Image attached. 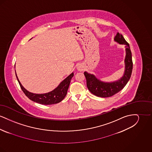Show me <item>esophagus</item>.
Instances as JSON below:
<instances>
[{"label": "esophagus", "instance_id": "esophagus-1", "mask_svg": "<svg viewBox=\"0 0 152 152\" xmlns=\"http://www.w3.org/2000/svg\"><path fill=\"white\" fill-rule=\"evenodd\" d=\"M77 69L79 71H81V70H83V68H82V67L81 66H77Z\"/></svg>", "mask_w": 152, "mask_h": 152}]
</instances>
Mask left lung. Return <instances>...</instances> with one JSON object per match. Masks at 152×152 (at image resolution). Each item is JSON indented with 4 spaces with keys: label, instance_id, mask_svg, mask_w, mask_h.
<instances>
[{
    "label": "left lung",
    "instance_id": "obj_1",
    "mask_svg": "<svg viewBox=\"0 0 152 152\" xmlns=\"http://www.w3.org/2000/svg\"><path fill=\"white\" fill-rule=\"evenodd\" d=\"M114 40L117 43L125 45V69L123 76L120 79L112 82H104L97 79L94 74H91L86 71L84 73L87 80L88 89L92 94L98 97H109L120 92L128 83L132 72L133 62L129 44L125 40L123 35L118 32L117 33Z\"/></svg>",
    "mask_w": 152,
    "mask_h": 152
}]
</instances>
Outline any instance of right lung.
I'll list each match as a JSON object with an SVG mask.
<instances>
[{"label": "right lung", "mask_w": 152, "mask_h": 152, "mask_svg": "<svg viewBox=\"0 0 152 152\" xmlns=\"http://www.w3.org/2000/svg\"><path fill=\"white\" fill-rule=\"evenodd\" d=\"M73 75V72L70 74L65 79L60 83L58 87L51 92L45 94H37L30 92L24 88L20 83L16 73V78L22 88V91H23L24 94H26V96H27L28 98L31 100L43 105L55 104L62 101L66 95L68 89L69 88L71 80L72 79Z\"/></svg>", "instance_id": "obj_1"}]
</instances>
